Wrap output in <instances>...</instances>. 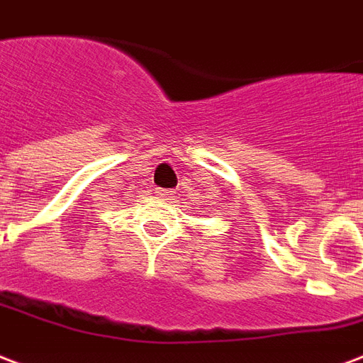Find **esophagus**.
Wrapping results in <instances>:
<instances>
[{
  "instance_id": "34e87169",
  "label": "esophagus",
  "mask_w": 363,
  "mask_h": 363,
  "mask_svg": "<svg viewBox=\"0 0 363 363\" xmlns=\"http://www.w3.org/2000/svg\"><path fill=\"white\" fill-rule=\"evenodd\" d=\"M157 197H160V199H164V197H172V195H174V191H172V189H157Z\"/></svg>"
}]
</instances>
